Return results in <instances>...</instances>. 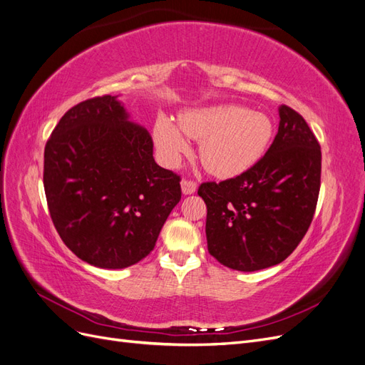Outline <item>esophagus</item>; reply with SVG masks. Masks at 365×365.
I'll list each match as a JSON object with an SVG mask.
<instances>
[{
  "mask_svg": "<svg viewBox=\"0 0 365 365\" xmlns=\"http://www.w3.org/2000/svg\"><path fill=\"white\" fill-rule=\"evenodd\" d=\"M181 189H182V193L184 195H192L196 192L197 185L195 181H190V180H182L181 181Z\"/></svg>",
  "mask_w": 365,
  "mask_h": 365,
  "instance_id": "esophagus-1",
  "label": "esophagus"
}]
</instances>
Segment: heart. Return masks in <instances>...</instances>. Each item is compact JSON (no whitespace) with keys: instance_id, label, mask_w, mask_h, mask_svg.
<instances>
[{"instance_id":"1","label":"heart","mask_w":365,"mask_h":365,"mask_svg":"<svg viewBox=\"0 0 365 365\" xmlns=\"http://www.w3.org/2000/svg\"><path fill=\"white\" fill-rule=\"evenodd\" d=\"M178 125L165 115L155 121L153 138L161 160L170 168L180 163L189 152L185 135L201 141V163L219 178L250 170L264 155L274 137V123L267 114L233 103L190 109L180 115Z\"/></svg>"}]
</instances>
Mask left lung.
I'll use <instances>...</instances> for the list:
<instances>
[{
  "mask_svg": "<svg viewBox=\"0 0 365 365\" xmlns=\"http://www.w3.org/2000/svg\"><path fill=\"white\" fill-rule=\"evenodd\" d=\"M279 132L257 164L235 178L202 182L208 252L225 267L259 271L283 262L312 222L322 148L306 120L279 108Z\"/></svg>",
  "mask_w": 365,
  "mask_h": 365,
  "instance_id": "1",
  "label": "left lung"
}]
</instances>
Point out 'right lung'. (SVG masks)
I'll use <instances>...</instances> for the list:
<instances>
[{
	"label": "right lung",
	"instance_id": "obj_1",
	"mask_svg": "<svg viewBox=\"0 0 365 365\" xmlns=\"http://www.w3.org/2000/svg\"><path fill=\"white\" fill-rule=\"evenodd\" d=\"M149 132L117 96L77 103L43 150V189L54 228L77 257L121 269L145 259L181 200V178L153 160Z\"/></svg>",
	"mask_w": 365,
	"mask_h": 365
}]
</instances>
